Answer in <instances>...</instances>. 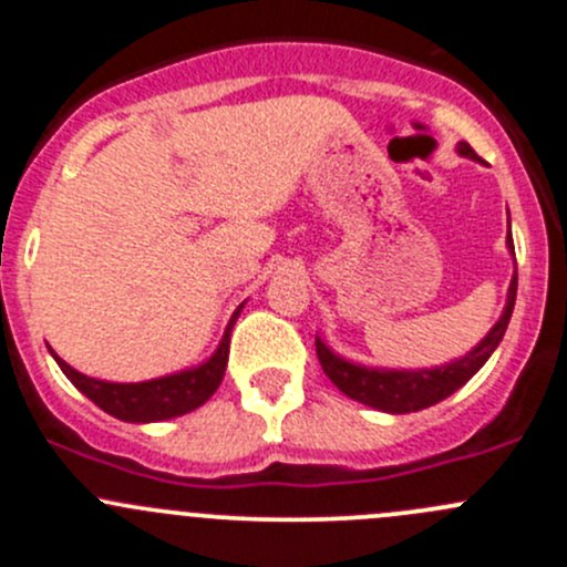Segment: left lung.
Returning <instances> with one entry per match:
<instances>
[{
	"label": "left lung",
	"instance_id": "left-lung-1",
	"mask_svg": "<svg viewBox=\"0 0 567 567\" xmlns=\"http://www.w3.org/2000/svg\"><path fill=\"white\" fill-rule=\"evenodd\" d=\"M460 153L467 158H476L473 147L467 142H460ZM506 245L512 247V236H506ZM515 295H517V272L512 275L509 284V298H506V309L501 315V320L495 322L493 331L476 344L467 355H462L454 364H445V368L436 370H368L359 368V364H350V361L339 359L331 350L326 348L322 339H317V359H320L322 370H326L328 379L339 386V392H344L353 401L364 403V406L381 409V412L392 414H406V412H420L425 406H434V403L445 401L449 395H454L462 384L473 379V375L482 370L484 361L489 359L498 342L504 339L506 326H509L512 309H515Z\"/></svg>",
	"mask_w": 567,
	"mask_h": 567
}]
</instances>
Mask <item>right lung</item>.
Here are the masks:
<instances>
[{
	"label": "right lung",
	"instance_id": "1",
	"mask_svg": "<svg viewBox=\"0 0 567 567\" xmlns=\"http://www.w3.org/2000/svg\"><path fill=\"white\" fill-rule=\"evenodd\" d=\"M239 311L241 306L234 311L217 353H214L206 364L186 370V373L166 375V379L142 381V384H111V381H96L78 373V370L69 368L66 361L58 359V355L55 361L61 364L66 379L72 381L85 398H91L102 412L125 420V423H155V420L181 417V414L203 406V403L217 392V386L223 384L225 368H228L230 328H234Z\"/></svg>",
	"mask_w": 567,
	"mask_h": 567
}]
</instances>
